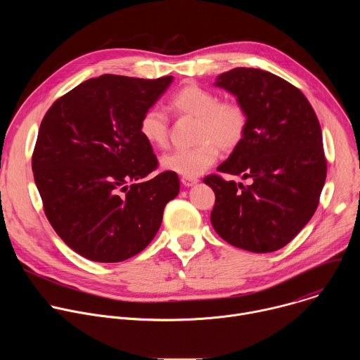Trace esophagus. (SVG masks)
I'll use <instances>...</instances> for the list:
<instances>
[{"mask_svg":"<svg viewBox=\"0 0 360 360\" xmlns=\"http://www.w3.org/2000/svg\"><path fill=\"white\" fill-rule=\"evenodd\" d=\"M181 182H182V185H184V186H192V185L198 184V182H199V179H198V178H188V176H182V178H181Z\"/></svg>","mask_w":360,"mask_h":360,"instance_id":"obj_1","label":"esophagus"}]
</instances>
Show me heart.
Here are the masks:
<instances>
[{
    "label": "heart",
    "mask_w": 360,
    "mask_h": 360,
    "mask_svg": "<svg viewBox=\"0 0 360 360\" xmlns=\"http://www.w3.org/2000/svg\"><path fill=\"white\" fill-rule=\"evenodd\" d=\"M168 108L181 117L196 120L192 148L171 150L161 158L164 169L182 176L196 178L215 164L222 149L236 148L246 132L248 115L245 108L235 101H219L205 88L188 84L176 91L168 101ZM139 134L152 146L167 145L169 122L158 108L146 110L139 118Z\"/></svg>",
    "instance_id": "heart-1"
}]
</instances>
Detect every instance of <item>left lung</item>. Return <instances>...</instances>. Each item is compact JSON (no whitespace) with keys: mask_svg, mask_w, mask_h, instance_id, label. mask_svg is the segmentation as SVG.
<instances>
[{"mask_svg":"<svg viewBox=\"0 0 360 360\" xmlns=\"http://www.w3.org/2000/svg\"><path fill=\"white\" fill-rule=\"evenodd\" d=\"M236 96L248 127L242 142L218 167L250 185L203 178L215 192L211 222L228 243L268 253L288 245L314 217L326 179L318 117L306 96L268 71L233 68L215 82Z\"/></svg>","mask_w":360,"mask_h":360,"instance_id":"1","label":"left lung"}]
</instances>
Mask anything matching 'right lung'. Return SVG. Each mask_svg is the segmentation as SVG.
Instances as JSON below:
<instances>
[{"instance_id": "obj_1", "label": "right lung", "mask_w": 360, "mask_h": 360, "mask_svg": "<svg viewBox=\"0 0 360 360\" xmlns=\"http://www.w3.org/2000/svg\"><path fill=\"white\" fill-rule=\"evenodd\" d=\"M172 77L105 74L86 79L46 111L32 153L44 212L58 236L94 262L114 264L157 235L179 178L139 134V118Z\"/></svg>"}]
</instances>
